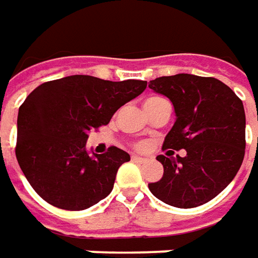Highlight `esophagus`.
I'll use <instances>...</instances> for the list:
<instances>
[{"instance_id":"esophagus-1","label":"esophagus","mask_w":258,"mask_h":258,"mask_svg":"<svg viewBox=\"0 0 258 258\" xmlns=\"http://www.w3.org/2000/svg\"><path fill=\"white\" fill-rule=\"evenodd\" d=\"M132 161H135V162H141V164H144V162H146V158H142V156H136V155H134V156H132Z\"/></svg>"}]
</instances>
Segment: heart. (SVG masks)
Returning <instances> with one entry per match:
<instances>
[{
  "label": "heart",
  "mask_w": 258,
  "mask_h": 258,
  "mask_svg": "<svg viewBox=\"0 0 258 258\" xmlns=\"http://www.w3.org/2000/svg\"><path fill=\"white\" fill-rule=\"evenodd\" d=\"M161 97H149V99H146V102H145V106L146 104H151V103H154V102H156V100H159ZM136 148H142V145L141 144H138V145H135Z\"/></svg>",
  "instance_id": "1"
}]
</instances>
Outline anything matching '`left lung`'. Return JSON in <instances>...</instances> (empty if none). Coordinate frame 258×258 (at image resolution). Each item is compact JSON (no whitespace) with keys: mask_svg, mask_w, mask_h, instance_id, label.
<instances>
[{"mask_svg":"<svg viewBox=\"0 0 258 258\" xmlns=\"http://www.w3.org/2000/svg\"><path fill=\"white\" fill-rule=\"evenodd\" d=\"M149 87L166 96L176 113L162 148L186 152L176 158L156 156L164 165V176L149 183L151 192L178 208L211 201L243 164L245 113L241 99L218 79L183 73L158 77Z\"/></svg>","mask_w":258,"mask_h":258,"instance_id":"obj_1","label":"left lung"}]
</instances>
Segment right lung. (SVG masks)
Returning <instances> with one entry per match:
<instances>
[{
  "label": "right lung",
  "instance_id": "add662e5",
  "mask_svg": "<svg viewBox=\"0 0 258 258\" xmlns=\"http://www.w3.org/2000/svg\"><path fill=\"white\" fill-rule=\"evenodd\" d=\"M145 89L144 80L76 75L45 82L28 94L18 110L15 156L35 192L69 211L106 198L119 166L131 156L116 146L89 155L87 134L109 123L120 106Z\"/></svg>",
  "mask_w": 258,
  "mask_h": 258
}]
</instances>
